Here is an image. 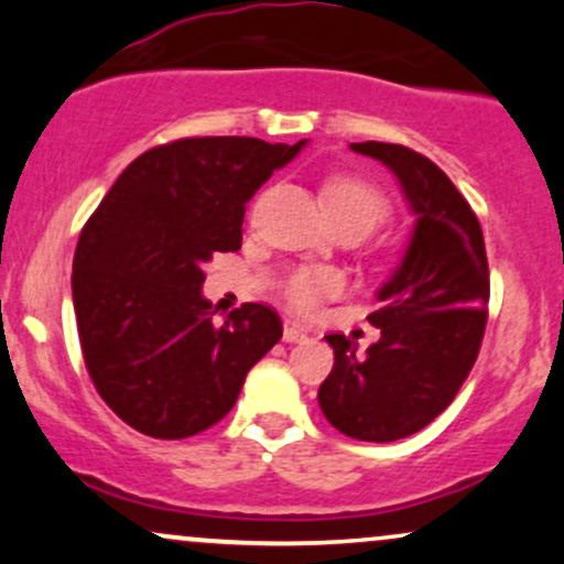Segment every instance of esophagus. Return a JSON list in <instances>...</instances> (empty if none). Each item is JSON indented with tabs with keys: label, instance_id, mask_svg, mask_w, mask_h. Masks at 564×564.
Segmentation results:
<instances>
[{
	"label": "esophagus",
	"instance_id": "1",
	"mask_svg": "<svg viewBox=\"0 0 564 564\" xmlns=\"http://www.w3.org/2000/svg\"><path fill=\"white\" fill-rule=\"evenodd\" d=\"M283 341L300 345V341H307V332H304L302 326H296V323H286V326H283Z\"/></svg>",
	"mask_w": 564,
	"mask_h": 564
}]
</instances>
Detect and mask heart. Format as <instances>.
<instances>
[{"instance_id": "b5f03b06", "label": "heart", "mask_w": 564, "mask_h": 564, "mask_svg": "<svg viewBox=\"0 0 564 564\" xmlns=\"http://www.w3.org/2000/svg\"><path fill=\"white\" fill-rule=\"evenodd\" d=\"M326 204L334 223H358L371 232L387 215V200L371 183L358 177H339L326 185ZM341 289V278L334 270L300 268L283 281V300L300 313L315 307Z\"/></svg>"}]
</instances>
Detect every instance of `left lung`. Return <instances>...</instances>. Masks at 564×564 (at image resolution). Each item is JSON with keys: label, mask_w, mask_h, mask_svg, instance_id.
I'll return each instance as SVG.
<instances>
[{"label": "left lung", "mask_w": 564, "mask_h": 564, "mask_svg": "<svg viewBox=\"0 0 564 564\" xmlns=\"http://www.w3.org/2000/svg\"><path fill=\"white\" fill-rule=\"evenodd\" d=\"M349 151L394 174L413 225L368 315L379 341L358 352L341 334L326 336L334 368L318 403L341 435L392 443L435 422L469 377L488 321V260L475 212L437 164L392 142Z\"/></svg>", "instance_id": "left-lung-1"}]
</instances>
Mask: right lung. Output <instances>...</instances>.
I'll return each mask as SVG.
<instances>
[{
    "instance_id": "add662e5",
    "label": "right lung",
    "mask_w": 564,
    "mask_h": 564,
    "mask_svg": "<svg viewBox=\"0 0 564 564\" xmlns=\"http://www.w3.org/2000/svg\"><path fill=\"white\" fill-rule=\"evenodd\" d=\"M304 145L187 138L151 148L84 225L70 275L84 364L142 435L209 430L281 339L275 310L249 302L215 323L200 289L212 257L241 249L246 204Z\"/></svg>"
}]
</instances>
